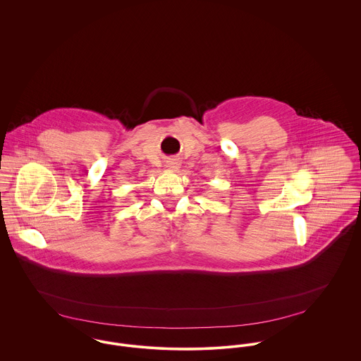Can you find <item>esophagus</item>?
I'll use <instances>...</instances> for the list:
<instances>
[{"mask_svg":"<svg viewBox=\"0 0 361 361\" xmlns=\"http://www.w3.org/2000/svg\"><path fill=\"white\" fill-rule=\"evenodd\" d=\"M179 166H180V161H179L178 158H171V159L166 161V168H168V169L176 171Z\"/></svg>","mask_w":361,"mask_h":361,"instance_id":"esophagus-1","label":"esophagus"}]
</instances>
